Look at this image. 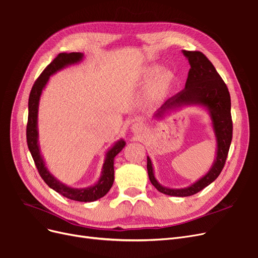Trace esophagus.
<instances>
[{"label": "esophagus", "instance_id": "obj_1", "mask_svg": "<svg viewBox=\"0 0 258 258\" xmlns=\"http://www.w3.org/2000/svg\"><path fill=\"white\" fill-rule=\"evenodd\" d=\"M131 128L134 134L138 135V134H141V133L145 131V125L141 122H135L134 124H133Z\"/></svg>", "mask_w": 258, "mask_h": 258}]
</instances>
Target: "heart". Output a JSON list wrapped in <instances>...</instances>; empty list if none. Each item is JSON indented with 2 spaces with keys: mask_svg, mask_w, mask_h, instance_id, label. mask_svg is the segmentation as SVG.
Instances as JSON below:
<instances>
[{
  "mask_svg": "<svg viewBox=\"0 0 258 258\" xmlns=\"http://www.w3.org/2000/svg\"><path fill=\"white\" fill-rule=\"evenodd\" d=\"M160 69L156 68V66H152V68H149L146 70L144 74V80L146 82L150 81L157 72H159ZM174 75L170 71H162L161 73L157 74V76L154 78L151 85L150 93L153 97H163L169 92L171 89L173 82H174Z\"/></svg>",
  "mask_w": 258,
  "mask_h": 258,
  "instance_id": "heart-1",
  "label": "heart"
}]
</instances>
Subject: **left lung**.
Instances as JSON below:
<instances>
[{
	"instance_id": "1",
	"label": "left lung",
	"mask_w": 258,
	"mask_h": 258,
	"mask_svg": "<svg viewBox=\"0 0 258 258\" xmlns=\"http://www.w3.org/2000/svg\"><path fill=\"white\" fill-rule=\"evenodd\" d=\"M182 53L188 60V71L185 88L166 101L154 114L155 118H163L168 110L183 106H202L209 111L215 138L217 154L210 170L195 183L183 188H169L163 186L154 177L152 162L147 156V169L149 179L159 192L176 197H186L201 192L219 177L224 165L232 138V121L230 114V95L213 64L201 51H186Z\"/></svg>"
}]
</instances>
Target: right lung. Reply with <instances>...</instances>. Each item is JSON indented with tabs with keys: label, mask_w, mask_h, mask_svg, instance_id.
Wrapping results in <instances>:
<instances>
[{
	"label": "right lung",
	"mask_w": 258,
	"mask_h": 258,
	"mask_svg": "<svg viewBox=\"0 0 258 258\" xmlns=\"http://www.w3.org/2000/svg\"><path fill=\"white\" fill-rule=\"evenodd\" d=\"M84 59V53L80 52H71V53H59L55 59L49 64L40 76L35 81L33 86L30 97H29V117L27 125V143L29 150L32 154L33 160L36 165V168L40 174V177L46 182L47 185L54 189L55 192L61 194L62 196L70 198L72 201L90 203L95 202L97 199L105 196L111 188L114 181V168L113 161L114 157L122 149L125 147V141L123 139L118 140L109 150L107 151L105 161L103 164V168L101 172V177L94 185L88 187H71L66 185L60 180H57L53 174L46 167L45 161L40 154V149L38 145V128H37V118H38V105L41 92L46 87L47 82L51 75L55 74L70 65L77 64Z\"/></svg>",
	"instance_id": "right-lung-1"
}]
</instances>
